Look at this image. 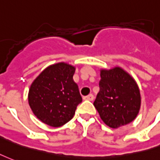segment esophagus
Instances as JSON below:
<instances>
[{
    "label": "esophagus",
    "instance_id": "esophagus-1",
    "mask_svg": "<svg viewBox=\"0 0 160 160\" xmlns=\"http://www.w3.org/2000/svg\"><path fill=\"white\" fill-rule=\"evenodd\" d=\"M84 100H87V101H92L93 99H94V96L92 95V94H89L88 96H86V97H84Z\"/></svg>",
    "mask_w": 160,
    "mask_h": 160
}]
</instances>
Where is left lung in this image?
Segmentation results:
<instances>
[{
    "mask_svg": "<svg viewBox=\"0 0 160 160\" xmlns=\"http://www.w3.org/2000/svg\"><path fill=\"white\" fill-rule=\"evenodd\" d=\"M100 75V90L93 104L102 120L113 129L133 121L141 107L136 80L119 67L101 69Z\"/></svg>",
    "mask_w": 160,
    "mask_h": 160,
    "instance_id": "8db88e82",
    "label": "left lung"
}]
</instances>
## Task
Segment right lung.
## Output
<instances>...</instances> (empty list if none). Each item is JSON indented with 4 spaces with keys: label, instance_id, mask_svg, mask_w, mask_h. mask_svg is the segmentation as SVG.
<instances>
[{
    "label": "right lung",
    "instance_id": "obj_1",
    "mask_svg": "<svg viewBox=\"0 0 160 160\" xmlns=\"http://www.w3.org/2000/svg\"><path fill=\"white\" fill-rule=\"evenodd\" d=\"M75 67L66 62L50 65L39 74L29 91V107L45 124L59 127L68 123L82 102L73 80Z\"/></svg>",
    "mask_w": 160,
    "mask_h": 160
}]
</instances>
